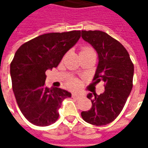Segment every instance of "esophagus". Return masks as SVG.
Listing matches in <instances>:
<instances>
[{
	"mask_svg": "<svg viewBox=\"0 0 148 148\" xmlns=\"http://www.w3.org/2000/svg\"><path fill=\"white\" fill-rule=\"evenodd\" d=\"M72 97H74L75 99H79L82 97V95L81 94H77V93H73L72 94Z\"/></svg>",
	"mask_w": 148,
	"mask_h": 148,
	"instance_id": "34e87169",
	"label": "esophagus"
}]
</instances>
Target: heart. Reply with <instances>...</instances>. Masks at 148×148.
I'll return each instance as SVG.
<instances>
[{
	"instance_id": "obj_1",
	"label": "heart",
	"mask_w": 148,
	"mask_h": 148,
	"mask_svg": "<svg viewBox=\"0 0 148 148\" xmlns=\"http://www.w3.org/2000/svg\"><path fill=\"white\" fill-rule=\"evenodd\" d=\"M81 52H94L93 50L90 47H84L82 48V50L81 51ZM69 86L71 88H75V87L77 86V82L75 80H72L69 83Z\"/></svg>"
}]
</instances>
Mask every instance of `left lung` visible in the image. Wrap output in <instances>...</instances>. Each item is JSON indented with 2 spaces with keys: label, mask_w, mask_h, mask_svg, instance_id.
I'll return each instance as SVG.
<instances>
[{
  "label": "left lung",
  "mask_w": 148,
  "mask_h": 148,
  "mask_svg": "<svg viewBox=\"0 0 148 148\" xmlns=\"http://www.w3.org/2000/svg\"><path fill=\"white\" fill-rule=\"evenodd\" d=\"M82 37L96 50L98 64L94 83L102 81L104 93H88L92 107L82 112V117L89 124L102 126L111 123L124 108L132 89L134 66L129 54L121 42L101 31H82Z\"/></svg>",
  "instance_id": "8db88e82"
}]
</instances>
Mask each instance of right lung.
Masks as SVG:
<instances>
[{
  "mask_svg": "<svg viewBox=\"0 0 148 148\" xmlns=\"http://www.w3.org/2000/svg\"><path fill=\"white\" fill-rule=\"evenodd\" d=\"M81 37V31L43 34L21 45L10 65L12 90L25 118L37 126L58 120L62 101L71 93L45 86V72L57 67L66 52Z\"/></svg>",
  "mask_w": 148,
  "mask_h": 148,
  "instance_id": "obj_1",
  "label": "right lung"
}]
</instances>
